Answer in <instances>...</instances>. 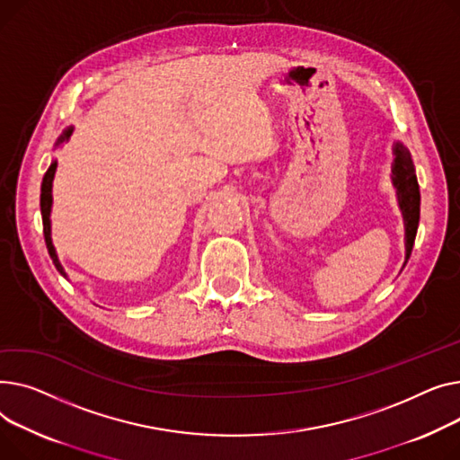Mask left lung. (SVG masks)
<instances>
[{"mask_svg": "<svg viewBox=\"0 0 460 460\" xmlns=\"http://www.w3.org/2000/svg\"><path fill=\"white\" fill-rule=\"evenodd\" d=\"M392 161V183L397 193V204L404 223V263L409 261L414 239L420 225V185L414 171L411 152L402 143H394Z\"/></svg>", "mask_w": 460, "mask_h": 460, "instance_id": "1", "label": "left lung"}]
</instances>
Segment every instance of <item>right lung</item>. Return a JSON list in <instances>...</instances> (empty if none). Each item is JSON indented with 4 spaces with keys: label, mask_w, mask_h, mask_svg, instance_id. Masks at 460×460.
I'll use <instances>...</instances> for the list:
<instances>
[{
    "label": "right lung",
    "mask_w": 460,
    "mask_h": 460,
    "mask_svg": "<svg viewBox=\"0 0 460 460\" xmlns=\"http://www.w3.org/2000/svg\"><path fill=\"white\" fill-rule=\"evenodd\" d=\"M74 133V126H68L63 133L61 137L58 139L56 146L66 143L70 139V135ZM56 171H58V159L51 161V165L48 167L44 178H42V185H40V213H42V225H44V241H46V247H48V252H49V258L53 261V265H56L58 271L68 279L65 267L61 265L59 258H58V252H56V247H53V241H51V204H53V197H51V187H53V178H56Z\"/></svg>",
    "instance_id": "add662e5"
}]
</instances>
